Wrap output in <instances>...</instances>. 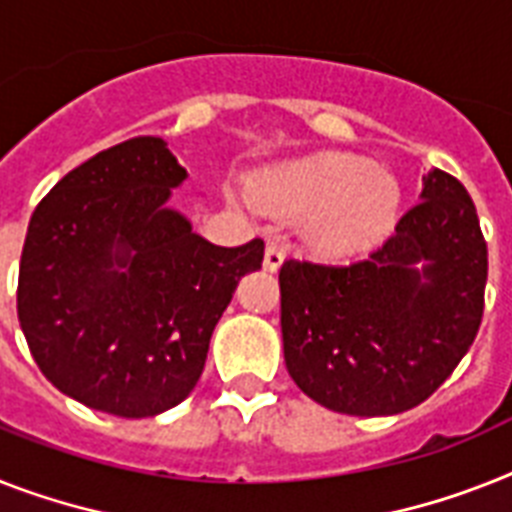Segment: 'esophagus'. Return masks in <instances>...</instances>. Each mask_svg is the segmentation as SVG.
<instances>
[{
  "instance_id": "esophagus-1",
  "label": "esophagus",
  "mask_w": 512,
  "mask_h": 512,
  "mask_svg": "<svg viewBox=\"0 0 512 512\" xmlns=\"http://www.w3.org/2000/svg\"><path fill=\"white\" fill-rule=\"evenodd\" d=\"M281 263H284V247L276 242H268V247H265V270H270V273H276L278 268H281Z\"/></svg>"
}]
</instances>
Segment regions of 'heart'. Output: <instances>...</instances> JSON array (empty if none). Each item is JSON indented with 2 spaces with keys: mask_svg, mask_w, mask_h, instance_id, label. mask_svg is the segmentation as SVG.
I'll list each match as a JSON object with an SVG mask.
<instances>
[{
  "mask_svg": "<svg viewBox=\"0 0 512 512\" xmlns=\"http://www.w3.org/2000/svg\"><path fill=\"white\" fill-rule=\"evenodd\" d=\"M257 194L286 215H307V234L331 252H357L392 231L400 186L365 157L323 152L270 170Z\"/></svg>",
  "mask_w": 512,
  "mask_h": 512,
  "instance_id": "obj_1",
  "label": "heart"
}]
</instances>
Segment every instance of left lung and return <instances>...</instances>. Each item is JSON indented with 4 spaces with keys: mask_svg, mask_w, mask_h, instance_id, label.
Returning <instances> with one entry per match:
<instances>
[{
    "mask_svg": "<svg viewBox=\"0 0 512 512\" xmlns=\"http://www.w3.org/2000/svg\"><path fill=\"white\" fill-rule=\"evenodd\" d=\"M486 265L471 194L431 168L421 202L381 247L352 263L281 265L286 371L334 413L394 415L421 405L479 334Z\"/></svg>",
    "mask_w": 512,
    "mask_h": 512,
    "instance_id": "1",
    "label": "left lung"
}]
</instances>
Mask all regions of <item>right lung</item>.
<instances>
[{
    "instance_id": "add662e5",
    "label": "right lung",
    "mask_w": 512,
    "mask_h": 512,
    "mask_svg": "<svg viewBox=\"0 0 512 512\" xmlns=\"http://www.w3.org/2000/svg\"><path fill=\"white\" fill-rule=\"evenodd\" d=\"M186 168L157 136L99 152L52 186L28 223L18 318L28 350L81 405L149 418L197 386L215 323L263 239L215 247L165 207Z\"/></svg>"
}]
</instances>
